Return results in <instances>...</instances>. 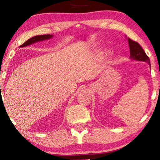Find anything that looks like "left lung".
I'll list each match as a JSON object with an SVG mask.
<instances>
[{
  "instance_id": "left-lung-1",
  "label": "left lung",
  "mask_w": 160,
  "mask_h": 160,
  "mask_svg": "<svg viewBox=\"0 0 160 160\" xmlns=\"http://www.w3.org/2000/svg\"><path fill=\"white\" fill-rule=\"evenodd\" d=\"M128 43L129 46H130V58L132 59V60L147 62L150 65L149 58L146 55L144 50L141 47V45L136 41H133L130 38H128Z\"/></svg>"
}]
</instances>
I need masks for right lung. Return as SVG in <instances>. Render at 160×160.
Wrapping results in <instances>:
<instances>
[{
    "instance_id": "add662e5",
    "label": "right lung",
    "mask_w": 160,
    "mask_h": 160,
    "mask_svg": "<svg viewBox=\"0 0 160 160\" xmlns=\"http://www.w3.org/2000/svg\"><path fill=\"white\" fill-rule=\"evenodd\" d=\"M52 37V35H41V36H36L32 37L30 39H28V41H26L23 44H22L21 46H19V47H27L28 45L32 44L33 43L38 42V41H43V40H47V39H49Z\"/></svg>"
}]
</instances>
